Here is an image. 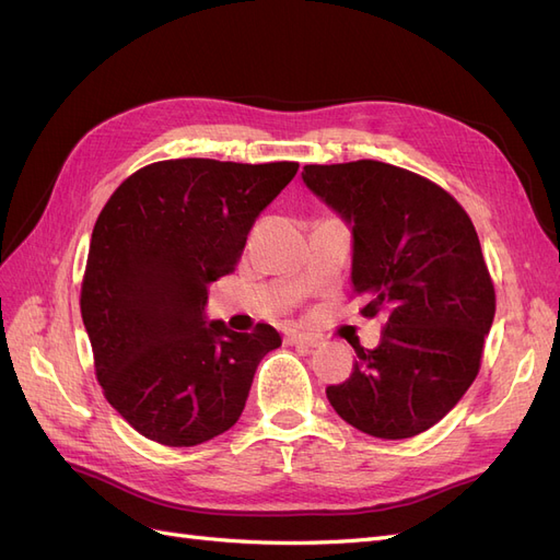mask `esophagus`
<instances>
[{"mask_svg": "<svg viewBox=\"0 0 560 560\" xmlns=\"http://www.w3.org/2000/svg\"><path fill=\"white\" fill-rule=\"evenodd\" d=\"M287 343L290 346H303V348H317L319 338L313 334H303V331H290L287 334Z\"/></svg>", "mask_w": 560, "mask_h": 560, "instance_id": "1", "label": "esophagus"}]
</instances>
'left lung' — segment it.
I'll return each mask as SVG.
<instances>
[{"label":"left lung","mask_w":560,"mask_h":560,"mask_svg":"<svg viewBox=\"0 0 560 560\" xmlns=\"http://www.w3.org/2000/svg\"><path fill=\"white\" fill-rule=\"evenodd\" d=\"M301 177L352 231L362 315H385L378 348H354L350 378L327 399L371 436L425 432L477 378L495 317L471 219L442 186L381 161L306 165Z\"/></svg>","instance_id":"left-lung-1"}]
</instances>
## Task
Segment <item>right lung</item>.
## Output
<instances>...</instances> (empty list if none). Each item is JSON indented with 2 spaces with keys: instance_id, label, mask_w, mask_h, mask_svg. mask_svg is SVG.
<instances>
[{
  "instance_id": "1",
  "label": "right lung",
  "mask_w": 560,
  "mask_h": 560,
  "mask_svg": "<svg viewBox=\"0 0 560 560\" xmlns=\"http://www.w3.org/2000/svg\"><path fill=\"white\" fill-rule=\"evenodd\" d=\"M299 163L175 159L132 173L100 212L81 317L114 409L163 446H198L238 422L264 354L282 338L208 322V284L233 273L261 210Z\"/></svg>"
}]
</instances>
